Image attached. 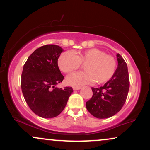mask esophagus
<instances>
[{
	"label": "esophagus",
	"mask_w": 150,
	"mask_h": 150,
	"mask_svg": "<svg viewBox=\"0 0 150 150\" xmlns=\"http://www.w3.org/2000/svg\"><path fill=\"white\" fill-rule=\"evenodd\" d=\"M73 90H79L81 89V87H73Z\"/></svg>",
	"instance_id": "34e87169"
}]
</instances>
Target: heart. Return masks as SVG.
<instances>
[{
    "mask_svg": "<svg viewBox=\"0 0 150 150\" xmlns=\"http://www.w3.org/2000/svg\"><path fill=\"white\" fill-rule=\"evenodd\" d=\"M58 64L60 70L67 74L79 69L81 64L85 65V72L76 73L67 77L68 85L75 87L94 81L97 84L105 83L112 78L117 66L113 56L96 48L80 51L77 56L71 51H65L58 58Z\"/></svg>",
    "mask_w": 150,
    "mask_h": 150,
    "instance_id": "b5f03b06",
    "label": "heart"
}]
</instances>
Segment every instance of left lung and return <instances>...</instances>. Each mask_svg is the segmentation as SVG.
<instances>
[{"label": "left lung", "instance_id": "1", "mask_svg": "<svg viewBox=\"0 0 150 150\" xmlns=\"http://www.w3.org/2000/svg\"><path fill=\"white\" fill-rule=\"evenodd\" d=\"M118 68L112 78L104 86L92 87V97L86 102V107L97 118H107L116 114L126 101L130 87L128 66L119 53L116 55Z\"/></svg>", "mask_w": 150, "mask_h": 150}]
</instances>
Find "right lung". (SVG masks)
<instances>
[{
  "instance_id": "right-lung-1",
  "label": "right lung",
  "mask_w": 150,
  "mask_h": 150,
  "mask_svg": "<svg viewBox=\"0 0 150 150\" xmlns=\"http://www.w3.org/2000/svg\"><path fill=\"white\" fill-rule=\"evenodd\" d=\"M63 49L49 44L36 49L23 67L21 88L26 102L37 116L51 118L58 116L66 106L72 87H56L63 80L58 59Z\"/></svg>"
}]
</instances>
